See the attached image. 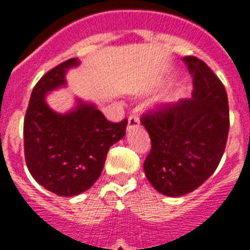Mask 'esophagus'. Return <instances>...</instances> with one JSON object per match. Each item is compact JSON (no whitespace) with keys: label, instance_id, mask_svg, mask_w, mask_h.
<instances>
[{"label":"esophagus","instance_id":"34e87169","mask_svg":"<svg viewBox=\"0 0 250 250\" xmlns=\"http://www.w3.org/2000/svg\"><path fill=\"white\" fill-rule=\"evenodd\" d=\"M139 124H140V121H139L138 115H130L129 119H127V130L130 131L131 129H135L139 126Z\"/></svg>","mask_w":250,"mask_h":250}]
</instances>
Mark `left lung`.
Wrapping results in <instances>:
<instances>
[{
    "instance_id": "left-lung-1",
    "label": "left lung",
    "mask_w": 250,
    "mask_h": 250,
    "mask_svg": "<svg viewBox=\"0 0 250 250\" xmlns=\"http://www.w3.org/2000/svg\"><path fill=\"white\" fill-rule=\"evenodd\" d=\"M193 75L191 99L159 105L141 116L151 150L145 175L159 193L182 196L200 187L215 171L229 132V105L224 85L195 56L183 59Z\"/></svg>"
}]
</instances>
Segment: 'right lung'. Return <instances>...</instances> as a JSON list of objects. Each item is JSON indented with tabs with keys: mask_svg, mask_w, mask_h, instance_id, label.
<instances>
[{
	"mask_svg": "<svg viewBox=\"0 0 250 250\" xmlns=\"http://www.w3.org/2000/svg\"><path fill=\"white\" fill-rule=\"evenodd\" d=\"M79 65L70 59L51 68L31 94L23 123L25 160L32 178L59 196H75L101 175L110 146L125 135L127 120L111 123L92 104L79 101L76 109L57 114L45 95L66 83L67 68Z\"/></svg>",
	"mask_w": 250,
	"mask_h": 250,
	"instance_id": "add662e5",
	"label": "right lung"
}]
</instances>
